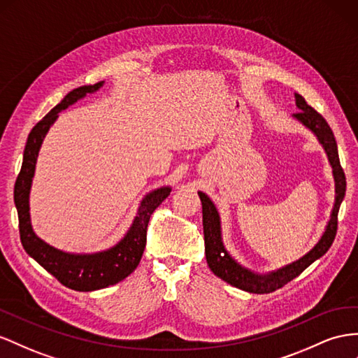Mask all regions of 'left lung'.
Segmentation results:
<instances>
[{"label":"left lung","mask_w":358,"mask_h":358,"mask_svg":"<svg viewBox=\"0 0 358 358\" xmlns=\"http://www.w3.org/2000/svg\"><path fill=\"white\" fill-rule=\"evenodd\" d=\"M295 99H296V107L301 111L295 113L294 117H296L303 124H306L308 129H312L317 135V138H320L322 146L327 150V155L333 166V173L336 179V203L333 208V214L330 221H328L325 234L322 235L320 243L313 247V250L308 251L306 256L296 260V262L278 269V271H274L271 274L257 275V274L250 273L248 269L236 264L235 260L227 255L223 243H221L218 212L214 206V203L209 200V197L206 194H203V192H199L200 200H201V208H203L205 255H206V262L210 268V271L221 280L230 283L231 286L243 289V291H247L251 294H269V292L277 291L280 287H283L286 283H289L291 280H294L295 277L301 274L307 266H310L316 259L324 256L328 251V248L331 247L337 234V214H339L341 203L345 197L346 179L339 161V153H337V143L334 138V134L330 128V124L327 123V120L306 102V99L301 94H295Z\"/></svg>","instance_id":"1"}]
</instances>
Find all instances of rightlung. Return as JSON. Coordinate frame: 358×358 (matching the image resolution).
I'll return each instance as SVG.
<instances>
[{"mask_svg": "<svg viewBox=\"0 0 358 358\" xmlns=\"http://www.w3.org/2000/svg\"><path fill=\"white\" fill-rule=\"evenodd\" d=\"M103 81L93 85H83L67 93L64 99L55 105L45 117L31 129L24 150L22 167L15 182V205L19 218V236L25 251L38 265H42L48 273L52 274L62 285L73 289V291L89 292L96 289H103L122 282L138 266L144 247H146L148 224L150 215L161 203L170 194V188H159L152 191L143 199L135 217L134 224L120 243L102 253L94 255H67L63 251L52 248L38 239L31 229L30 206H28V194H30L31 179L34 175L36 159L38 149L43 141L48 129H50L57 114L67 108L69 105L81 99L87 93L98 90Z\"/></svg>", "mask_w": 358, "mask_h": 358, "instance_id": "1", "label": "right lung"}]
</instances>
